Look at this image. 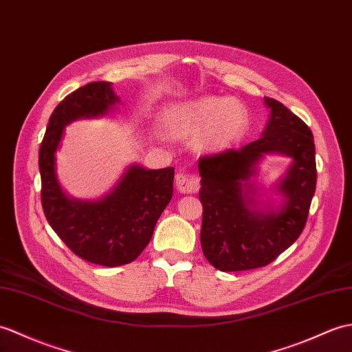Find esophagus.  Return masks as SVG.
<instances>
[{"instance_id": "34e87169", "label": "esophagus", "mask_w": 352, "mask_h": 352, "mask_svg": "<svg viewBox=\"0 0 352 352\" xmlns=\"http://www.w3.org/2000/svg\"><path fill=\"white\" fill-rule=\"evenodd\" d=\"M175 184L177 189L182 193H192L198 190V178L193 175L178 173L175 177Z\"/></svg>"}]
</instances>
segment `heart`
<instances>
[{"label":"heart","instance_id":"obj_1","mask_svg":"<svg viewBox=\"0 0 352 352\" xmlns=\"http://www.w3.org/2000/svg\"><path fill=\"white\" fill-rule=\"evenodd\" d=\"M248 124L246 109L228 97H202L166 113V127L174 136L186 139L207 132L206 144L214 150L235 142Z\"/></svg>","mask_w":352,"mask_h":352}]
</instances>
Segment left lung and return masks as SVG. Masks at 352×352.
<instances>
[{"instance_id": "1", "label": "left lung", "mask_w": 352, "mask_h": 352, "mask_svg": "<svg viewBox=\"0 0 352 352\" xmlns=\"http://www.w3.org/2000/svg\"><path fill=\"white\" fill-rule=\"evenodd\" d=\"M270 118L256 141L199 159L201 246L220 272H243L272 263L303 232L316 187L315 144L310 129L287 106L264 97ZM265 153L293 159L276 191L279 209H259L250 178Z\"/></svg>"}]
</instances>
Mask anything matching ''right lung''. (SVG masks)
Masks as SVG:
<instances>
[{
  "label": "right lung",
  "mask_w": 352,
  "mask_h": 352,
  "mask_svg": "<svg viewBox=\"0 0 352 352\" xmlns=\"http://www.w3.org/2000/svg\"><path fill=\"white\" fill-rule=\"evenodd\" d=\"M118 103L111 82H89L65 96L49 118L38 151L42 207L49 225L75 255L103 267L132 263L150 243L174 190V168L129 166L113 189L97 201L69 198L55 173L64 127L103 117Z\"/></svg>",
  "instance_id": "1"
}]
</instances>
